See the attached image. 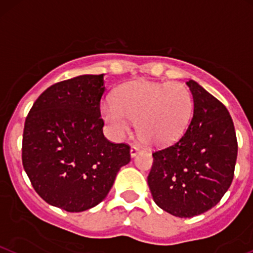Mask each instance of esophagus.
<instances>
[{"label":"esophagus","instance_id":"obj_1","mask_svg":"<svg viewBox=\"0 0 253 253\" xmlns=\"http://www.w3.org/2000/svg\"><path fill=\"white\" fill-rule=\"evenodd\" d=\"M140 151H142V149H140V147H138V145H132L131 147V156L132 158H134L137 154H139Z\"/></svg>","mask_w":253,"mask_h":253}]
</instances>
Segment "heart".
<instances>
[{
  "instance_id": "obj_1",
  "label": "heart",
  "mask_w": 253,
  "mask_h": 253,
  "mask_svg": "<svg viewBox=\"0 0 253 253\" xmlns=\"http://www.w3.org/2000/svg\"><path fill=\"white\" fill-rule=\"evenodd\" d=\"M194 110L190 89L179 82L133 81L120 89L116 99L106 98L102 114L116 134H124L137 120L140 139L166 145L182 137Z\"/></svg>"
}]
</instances>
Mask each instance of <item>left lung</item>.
I'll return each instance as SVG.
<instances>
[{"label":"left lung","mask_w":253,"mask_h":253,"mask_svg":"<svg viewBox=\"0 0 253 253\" xmlns=\"http://www.w3.org/2000/svg\"><path fill=\"white\" fill-rule=\"evenodd\" d=\"M189 126L177 142L153 153L148 184L154 201L175 217L190 218L219 203L234 178L238 140L224 105L198 82Z\"/></svg>","instance_id":"1"}]
</instances>
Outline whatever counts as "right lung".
Instances as JSON below:
<instances>
[{
	"label": "right lung",
	"mask_w": 253,
	"mask_h": 253,
	"mask_svg": "<svg viewBox=\"0 0 253 253\" xmlns=\"http://www.w3.org/2000/svg\"><path fill=\"white\" fill-rule=\"evenodd\" d=\"M102 75L57 82L34 103L24 125L21 160L46 203L81 212L102 203L116 174L131 161L128 144L103 134Z\"/></svg>",
	"instance_id": "1"
}]
</instances>
